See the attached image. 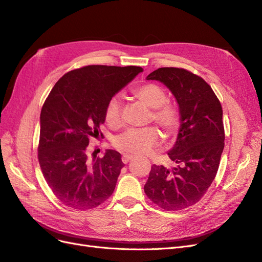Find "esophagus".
I'll list each match as a JSON object with an SVG mask.
<instances>
[{"label": "esophagus", "mask_w": 262, "mask_h": 262, "mask_svg": "<svg viewBox=\"0 0 262 262\" xmlns=\"http://www.w3.org/2000/svg\"><path fill=\"white\" fill-rule=\"evenodd\" d=\"M133 158V156L132 155H126V154H124L123 156H122V162H123V164H126V163H129L131 160Z\"/></svg>", "instance_id": "obj_1"}]
</instances>
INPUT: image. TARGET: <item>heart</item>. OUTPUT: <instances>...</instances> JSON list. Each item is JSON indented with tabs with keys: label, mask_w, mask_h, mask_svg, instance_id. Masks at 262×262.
I'll use <instances>...</instances> for the list:
<instances>
[{
	"label": "heart",
	"mask_w": 262,
	"mask_h": 262,
	"mask_svg": "<svg viewBox=\"0 0 262 262\" xmlns=\"http://www.w3.org/2000/svg\"><path fill=\"white\" fill-rule=\"evenodd\" d=\"M133 94L139 100L152 110L153 121L167 134L175 132L179 125V112L167 100L166 92L154 83L137 86ZM123 102L120 96H114L105 108V120L114 129L122 124ZM160 133L155 128L130 129L114 140L117 149L126 155H143L160 144Z\"/></svg>",
	"instance_id": "obj_1"
}]
</instances>
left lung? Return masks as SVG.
Returning <instances> with one entry per match:
<instances>
[{
	"label": "left lung",
	"mask_w": 262,
	"mask_h": 262,
	"mask_svg": "<svg viewBox=\"0 0 262 262\" xmlns=\"http://www.w3.org/2000/svg\"><path fill=\"white\" fill-rule=\"evenodd\" d=\"M146 80L163 83L176 98L180 128L168 156V169L153 165L144 192L158 207L177 211L191 207L207 192L224 148L223 110L211 86L185 69L160 68Z\"/></svg>",
	"instance_id": "obj_1"
}]
</instances>
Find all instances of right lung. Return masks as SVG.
Here are the masks:
<instances>
[{
	"instance_id": "1",
	"label": "right lung",
	"mask_w": 262,
	"mask_h": 262,
	"mask_svg": "<svg viewBox=\"0 0 262 262\" xmlns=\"http://www.w3.org/2000/svg\"><path fill=\"white\" fill-rule=\"evenodd\" d=\"M140 67L87 66L55 83L40 114L38 160L47 184L67 207L90 210L113 194L123 167L121 155L107 149L90 160V140L102 137L108 100L128 85Z\"/></svg>"
}]
</instances>
